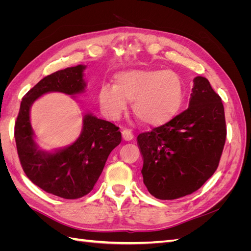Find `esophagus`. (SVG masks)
<instances>
[{
  "mask_svg": "<svg viewBox=\"0 0 251 251\" xmlns=\"http://www.w3.org/2000/svg\"><path fill=\"white\" fill-rule=\"evenodd\" d=\"M123 138L126 141H131L134 139V134L131 130H128V128H125L123 131Z\"/></svg>",
  "mask_w": 251,
  "mask_h": 251,
  "instance_id": "esophagus-1",
  "label": "esophagus"
}]
</instances>
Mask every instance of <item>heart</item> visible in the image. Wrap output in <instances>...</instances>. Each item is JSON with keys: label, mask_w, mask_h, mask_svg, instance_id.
Returning <instances> with one entry per match:
<instances>
[{"label": "heart", "mask_w": 251, "mask_h": 251, "mask_svg": "<svg viewBox=\"0 0 251 251\" xmlns=\"http://www.w3.org/2000/svg\"><path fill=\"white\" fill-rule=\"evenodd\" d=\"M115 85L103 83L98 90L101 111L117 119L133 100L134 114L143 124L160 126L180 110L184 98L178 74L165 70H126L114 76Z\"/></svg>", "instance_id": "heart-1"}]
</instances>
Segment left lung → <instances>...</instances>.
Segmentation results:
<instances>
[{"label":"left lung","mask_w":251,"mask_h":251,"mask_svg":"<svg viewBox=\"0 0 251 251\" xmlns=\"http://www.w3.org/2000/svg\"><path fill=\"white\" fill-rule=\"evenodd\" d=\"M143 183L151 196L174 200L191 195L216 170L226 140L224 107L207 78L194 79L188 108L137 137Z\"/></svg>","instance_id":"left-lung-1"}]
</instances>
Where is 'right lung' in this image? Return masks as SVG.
Segmentation results:
<instances>
[{"instance_id": "1", "label": "right lung", "mask_w": 251, "mask_h": 251, "mask_svg": "<svg viewBox=\"0 0 251 251\" xmlns=\"http://www.w3.org/2000/svg\"><path fill=\"white\" fill-rule=\"evenodd\" d=\"M86 66L66 68L44 77L23 97L14 125L20 162L32 183L64 199H78L92 191L111 151L121 142L119 127L92 114L83 116L82 131L71 146L49 153L39 150L30 124V108L45 93L68 95L85 91Z\"/></svg>"}]
</instances>
